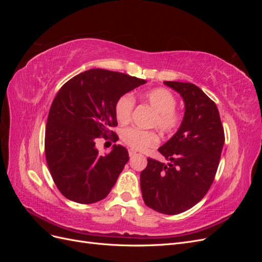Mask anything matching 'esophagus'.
I'll return each instance as SVG.
<instances>
[{"instance_id":"1","label":"esophagus","mask_w":262,"mask_h":262,"mask_svg":"<svg viewBox=\"0 0 262 262\" xmlns=\"http://www.w3.org/2000/svg\"><path fill=\"white\" fill-rule=\"evenodd\" d=\"M129 155H130V157H132L134 155H137V152H136V150H133V149H130L129 150Z\"/></svg>"}]
</instances>
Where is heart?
I'll list each match as a JSON object with an SVG mask.
<instances>
[{"label": "heart", "mask_w": 262, "mask_h": 262, "mask_svg": "<svg viewBox=\"0 0 262 262\" xmlns=\"http://www.w3.org/2000/svg\"><path fill=\"white\" fill-rule=\"evenodd\" d=\"M142 100L154 110V116L150 124L164 134H173L182 121V115L176 109L177 99L170 91L158 87L146 92ZM136 105V100L130 94H124L119 97L115 104V114L118 121L128 122ZM124 143L136 150H146L155 147L160 143V137L155 131H145L134 126L125 128L121 132Z\"/></svg>", "instance_id": "heart-1"}]
</instances>
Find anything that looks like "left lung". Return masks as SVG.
I'll return each mask as SVG.
<instances>
[{"label": "left lung", "instance_id": "left-lung-1", "mask_svg": "<svg viewBox=\"0 0 262 262\" xmlns=\"http://www.w3.org/2000/svg\"><path fill=\"white\" fill-rule=\"evenodd\" d=\"M164 83L184 98L185 116L175 136L158 148L169 164L147 158L141 190L147 207L173 215L192 208L209 191L225 136L215 102L202 90L192 83Z\"/></svg>", "mask_w": 262, "mask_h": 262}]
</instances>
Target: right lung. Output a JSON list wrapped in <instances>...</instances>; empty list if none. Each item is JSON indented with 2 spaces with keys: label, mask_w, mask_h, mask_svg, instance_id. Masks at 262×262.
Masks as SVG:
<instances>
[{
  "label": "right lung",
  "mask_w": 262,
  "mask_h": 262,
  "mask_svg": "<svg viewBox=\"0 0 262 262\" xmlns=\"http://www.w3.org/2000/svg\"><path fill=\"white\" fill-rule=\"evenodd\" d=\"M146 83L136 76L92 69L75 75L54 97L45 134V153L51 177L67 199L82 204L98 202L109 194L129 161L120 144L100 154L96 139L117 141L110 128L118 125L117 99Z\"/></svg>",
  "instance_id": "add662e5"
}]
</instances>
